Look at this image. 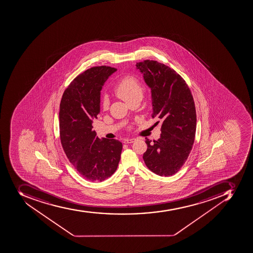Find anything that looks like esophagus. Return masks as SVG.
Listing matches in <instances>:
<instances>
[{
    "label": "esophagus",
    "instance_id": "34e87169",
    "mask_svg": "<svg viewBox=\"0 0 253 253\" xmlns=\"http://www.w3.org/2000/svg\"><path fill=\"white\" fill-rule=\"evenodd\" d=\"M135 141V138H125L124 139V142L126 144L132 143V142H134Z\"/></svg>",
    "mask_w": 253,
    "mask_h": 253
}]
</instances>
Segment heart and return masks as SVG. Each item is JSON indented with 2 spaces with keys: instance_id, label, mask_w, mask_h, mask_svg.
<instances>
[{
  "instance_id": "heart-1",
  "label": "heart",
  "mask_w": 253,
  "mask_h": 253,
  "mask_svg": "<svg viewBox=\"0 0 253 253\" xmlns=\"http://www.w3.org/2000/svg\"><path fill=\"white\" fill-rule=\"evenodd\" d=\"M142 91L143 88L141 83L134 76L124 77L115 89V95L126 103H129V101L137 97H142ZM103 107L104 109H107L108 107V100L107 98L103 99Z\"/></svg>"
}]
</instances>
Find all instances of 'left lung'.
<instances>
[{"mask_svg": "<svg viewBox=\"0 0 253 253\" xmlns=\"http://www.w3.org/2000/svg\"><path fill=\"white\" fill-rule=\"evenodd\" d=\"M136 67L151 89L152 118L162 122L160 138L152 142L146 138L143 160L154 173L172 176L185 164L195 139L197 115L193 95L182 77L168 66L146 60Z\"/></svg>", "mask_w": 253, "mask_h": 253, "instance_id": "left-lung-1", "label": "left lung"}]
</instances>
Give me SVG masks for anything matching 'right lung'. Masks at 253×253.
<instances>
[{
  "label": "right lung",
  "mask_w": 253,
  "mask_h": 253,
  "mask_svg": "<svg viewBox=\"0 0 253 253\" xmlns=\"http://www.w3.org/2000/svg\"><path fill=\"white\" fill-rule=\"evenodd\" d=\"M117 69L89 68L76 76L64 90L60 105V134L68 160L84 178L102 181L117 169L123 144L98 138L92 123L100 111V90Z\"/></svg>",
  "instance_id": "1"
}]
</instances>
